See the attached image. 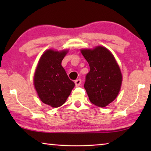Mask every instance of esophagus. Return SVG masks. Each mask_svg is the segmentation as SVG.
<instances>
[{"instance_id":"34e87169","label":"esophagus","mask_w":151,"mask_h":151,"mask_svg":"<svg viewBox=\"0 0 151 151\" xmlns=\"http://www.w3.org/2000/svg\"><path fill=\"white\" fill-rule=\"evenodd\" d=\"M81 83H82V81H81V80H80V79H78V80H76V81H75L76 86H80V84H81Z\"/></svg>"}]
</instances>
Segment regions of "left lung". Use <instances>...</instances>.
Masks as SVG:
<instances>
[{"label": "left lung", "mask_w": 151, "mask_h": 151, "mask_svg": "<svg viewBox=\"0 0 151 151\" xmlns=\"http://www.w3.org/2000/svg\"><path fill=\"white\" fill-rule=\"evenodd\" d=\"M80 51L90 67L84 85L89 100L99 107L106 106L120 91L122 74L119 66L113 53L103 46Z\"/></svg>", "instance_id": "8db88e82"}]
</instances>
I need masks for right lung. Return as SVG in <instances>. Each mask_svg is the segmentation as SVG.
I'll return each mask as SVG.
<instances>
[{
    "instance_id": "add662e5",
    "label": "right lung",
    "mask_w": 151,
    "mask_h": 151,
    "mask_svg": "<svg viewBox=\"0 0 151 151\" xmlns=\"http://www.w3.org/2000/svg\"><path fill=\"white\" fill-rule=\"evenodd\" d=\"M68 52L69 49H47L40 56L34 72V85L38 98L53 108L65 104L75 86L61 65Z\"/></svg>"
}]
</instances>
